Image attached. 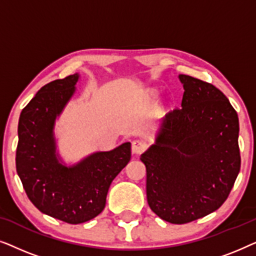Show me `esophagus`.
<instances>
[{"label":"esophagus","instance_id":"1","mask_svg":"<svg viewBox=\"0 0 256 256\" xmlns=\"http://www.w3.org/2000/svg\"><path fill=\"white\" fill-rule=\"evenodd\" d=\"M146 144L141 140H135L132 143V150L134 154H142L143 152H146Z\"/></svg>","mask_w":256,"mask_h":256}]
</instances>
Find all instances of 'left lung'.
I'll use <instances>...</instances> for the list:
<instances>
[{
    "label": "left lung",
    "instance_id": "1",
    "mask_svg": "<svg viewBox=\"0 0 256 256\" xmlns=\"http://www.w3.org/2000/svg\"><path fill=\"white\" fill-rule=\"evenodd\" d=\"M182 107L166 114L156 144L141 160L146 200L171 224H186L218 210L240 171L239 118L212 84L180 74Z\"/></svg>",
    "mask_w": 256,
    "mask_h": 256
}]
</instances>
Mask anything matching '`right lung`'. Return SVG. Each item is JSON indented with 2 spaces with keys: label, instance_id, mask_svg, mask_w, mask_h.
<instances>
[{
  "label": "right lung",
  "instance_id": "add662e5",
  "mask_svg": "<svg viewBox=\"0 0 256 256\" xmlns=\"http://www.w3.org/2000/svg\"><path fill=\"white\" fill-rule=\"evenodd\" d=\"M79 76L46 84L23 108L18 121L16 170L28 198L40 212L68 224L96 218L112 182L130 160V143L96 152L74 166L56 156L54 124L74 93Z\"/></svg>",
  "mask_w": 256,
  "mask_h": 256
}]
</instances>
